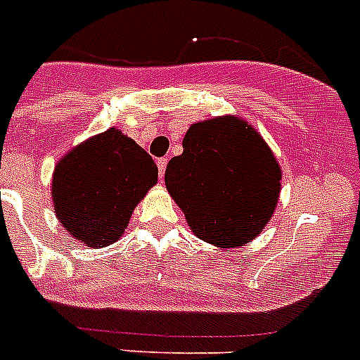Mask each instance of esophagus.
I'll use <instances>...</instances> for the list:
<instances>
[{"instance_id": "1", "label": "esophagus", "mask_w": 360, "mask_h": 360, "mask_svg": "<svg viewBox=\"0 0 360 360\" xmlns=\"http://www.w3.org/2000/svg\"><path fill=\"white\" fill-rule=\"evenodd\" d=\"M166 165H168V159L161 157V159H157V168H159V177H162L166 172Z\"/></svg>"}]
</instances>
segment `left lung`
<instances>
[{
	"label": "left lung",
	"instance_id": "obj_1",
	"mask_svg": "<svg viewBox=\"0 0 360 360\" xmlns=\"http://www.w3.org/2000/svg\"><path fill=\"white\" fill-rule=\"evenodd\" d=\"M282 170L250 124L217 117L192 124L183 153L166 166L165 185L190 231L229 249L255 240L273 217Z\"/></svg>",
	"mask_w": 360,
	"mask_h": 360
}]
</instances>
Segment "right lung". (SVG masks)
Masks as SVG:
<instances>
[{
	"label": "right lung",
	"mask_w": 360,
	"mask_h": 360,
	"mask_svg": "<svg viewBox=\"0 0 360 360\" xmlns=\"http://www.w3.org/2000/svg\"><path fill=\"white\" fill-rule=\"evenodd\" d=\"M157 174L153 159L134 139L110 128L72 148L54 166V212L84 245H111L157 183Z\"/></svg>",
	"instance_id": "1"
}]
</instances>
